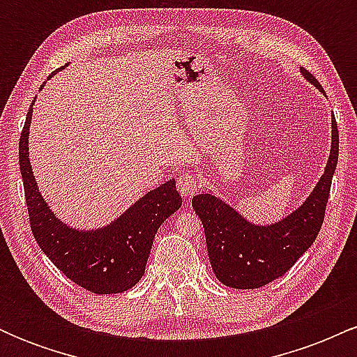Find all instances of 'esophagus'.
Returning a JSON list of instances; mask_svg holds the SVG:
<instances>
[{
	"mask_svg": "<svg viewBox=\"0 0 357 357\" xmlns=\"http://www.w3.org/2000/svg\"><path fill=\"white\" fill-rule=\"evenodd\" d=\"M176 188H178L179 195L183 196V198H191L192 195H195L196 191L199 190V179L198 176L195 174H181L178 179V184H176Z\"/></svg>",
	"mask_w": 357,
	"mask_h": 357,
	"instance_id": "esophagus-1",
	"label": "esophagus"
}]
</instances>
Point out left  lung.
<instances>
[{"label": "left lung", "mask_w": 357, "mask_h": 357, "mask_svg": "<svg viewBox=\"0 0 357 357\" xmlns=\"http://www.w3.org/2000/svg\"><path fill=\"white\" fill-rule=\"evenodd\" d=\"M302 77L326 96L321 84L301 68ZM331 151L326 167L310 195L294 211L273 223H255L210 190L192 198L202 220L208 257L221 284L231 289H258L282 277L321 231L331 183L337 165L339 132L333 112Z\"/></svg>", "instance_id": "obj_1"}]
</instances>
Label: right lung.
<instances>
[{
    "label": "right lung",
    "instance_id": "right-lung-1",
    "mask_svg": "<svg viewBox=\"0 0 357 357\" xmlns=\"http://www.w3.org/2000/svg\"><path fill=\"white\" fill-rule=\"evenodd\" d=\"M65 67L53 72L48 79ZM43 87L45 84L40 90ZM33 104L35 100L28 109L20 137V171L36 243L52 264L77 285L93 294L124 292L144 275L159 227L181 208L183 199L176 191V181L169 179L147 191L104 227L77 228L65 223L45 202L30 165L28 136Z\"/></svg>",
    "mask_w": 357,
    "mask_h": 357
}]
</instances>
